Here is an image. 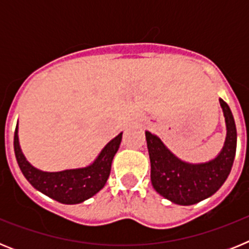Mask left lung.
Instances as JSON below:
<instances>
[{
	"label": "left lung",
	"mask_w": 249,
	"mask_h": 249,
	"mask_svg": "<svg viewBox=\"0 0 249 249\" xmlns=\"http://www.w3.org/2000/svg\"><path fill=\"white\" fill-rule=\"evenodd\" d=\"M227 136L218 156L204 163H188L169 151L156 135L146 131L152 186L162 197L191 206L214 195L226 182L236 156L237 129L230 106L219 98Z\"/></svg>",
	"instance_id": "left-lung-1"
}]
</instances>
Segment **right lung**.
Masks as SVG:
<instances>
[{"label": "right lung", "instance_id": "add662e5", "mask_svg": "<svg viewBox=\"0 0 249 249\" xmlns=\"http://www.w3.org/2000/svg\"><path fill=\"white\" fill-rule=\"evenodd\" d=\"M122 132L116 136L100 152L93 163L83 168L65 169L59 172H45L36 168L26 160L18 141V123L15 131V155L22 173L37 191L63 204L82 203L93 197L105 187L111 173L114 155L120 148Z\"/></svg>", "mask_w": 249, "mask_h": 249}]
</instances>
